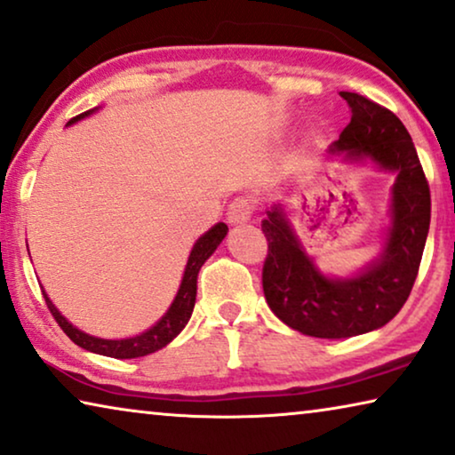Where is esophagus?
I'll list each match as a JSON object with an SVG mask.
<instances>
[{
  "instance_id": "1",
  "label": "esophagus",
  "mask_w": 455,
  "mask_h": 455,
  "mask_svg": "<svg viewBox=\"0 0 455 455\" xmlns=\"http://www.w3.org/2000/svg\"><path fill=\"white\" fill-rule=\"evenodd\" d=\"M254 213V203L252 199H248V196H238V199H234L229 203L228 207V221L229 223H243L248 221L250 217Z\"/></svg>"
}]
</instances>
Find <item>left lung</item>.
<instances>
[{
    "label": "left lung",
    "instance_id": "obj_1",
    "mask_svg": "<svg viewBox=\"0 0 455 455\" xmlns=\"http://www.w3.org/2000/svg\"><path fill=\"white\" fill-rule=\"evenodd\" d=\"M340 96L351 107V123L331 146V154H345L355 162L367 157L396 174L384 252L351 279H331L301 250L279 205L262 220L268 242L262 267L267 304L293 331L318 339L371 332L400 312L419 275L431 223L429 182L403 121L355 92Z\"/></svg>",
    "mask_w": 455,
    "mask_h": 455
}]
</instances>
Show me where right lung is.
I'll list each match as a JSON object with an SVG mask.
<instances>
[{
  "mask_svg": "<svg viewBox=\"0 0 455 455\" xmlns=\"http://www.w3.org/2000/svg\"><path fill=\"white\" fill-rule=\"evenodd\" d=\"M92 113H94V108L85 110V113L71 118L69 124L80 121V118L88 116ZM226 234H228L226 223H217V226H213L207 234H203L201 238L196 240L193 250H190L180 289L179 293H176L172 306H170L168 312L162 315L160 322H156L149 331L137 334V337L121 339V340L90 337V334L77 331L74 324H69V322L59 314V309L52 306L49 295L43 291L44 301H47V307L51 309L52 318L57 320V324L61 326V331L68 334L77 347L85 348V351L107 355V357H115V359H135V357H143V355L156 353L160 351L162 347H166L168 342H172L176 337H179L182 328L187 326L190 314H193L195 299H196V276H199V271L201 267L205 265V260L215 252V248L220 246L221 240L226 238Z\"/></svg>",
  "mask_w": 455,
  "mask_h": 455,
  "instance_id": "1",
  "label": "right lung"
}]
</instances>
